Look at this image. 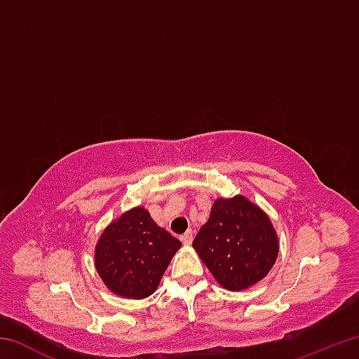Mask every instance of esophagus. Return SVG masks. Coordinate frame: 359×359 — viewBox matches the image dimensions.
Here are the masks:
<instances>
[{
  "label": "esophagus",
  "instance_id": "esophagus-1",
  "mask_svg": "<svg viewBox=\"0 0 359 359\" xmlns=\"http://www.w3.org/2000/svg\"><path fill=\"white\" fill-rule=\"evenodd\" d=\"M180 239H182V242H184L185 245H190L191 242H193V231H187V233L182 236Z\"/></svg>",
  "mask_w": 359,
  "mask_h": 359
}]
</instances>
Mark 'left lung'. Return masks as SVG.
I'll list each match as a JSON object with an SVG mask.
<instances>
[{"instance_id": "8db88e82", "label": "left lung", "mask_w": 359, "mask_h": 359, "mask_svg": "<svg viewBox=\"0 0 359 359\" xmlns=\"http://www.w3.org/2000/svg\"><path fill=\"white\" fill-rule=\"evenodd\" d=\"M193 247L223 288L241 291L269 274L278 257V236L263 209L236 194L215 199Z\"/></svg>"}]
</instances>
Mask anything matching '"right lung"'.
Here are the masks:
<instances>
[{
	"mask_svg": "<svg viewBox=\"0 0 359 359\" xmlns=\"http://www.w3.org/2000/svg\"><path fill=\"white\" fill-rule=\"evenodd\" d=\"M182 242L158 226L145 208H133L102 231L95 267L114 294L144 299L155 293Z\"/></svg>",
	"mask_w": 359,
	"mask_h": 359,
	"instance_id": "right-lung-1",
	"label": "right lung"
}]
</instances>
